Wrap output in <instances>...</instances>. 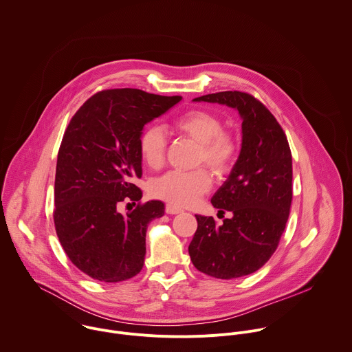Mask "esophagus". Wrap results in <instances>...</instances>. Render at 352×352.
<instances>
[{"instance_id": "34e87169", "label": "esophagus", "mask_w": 352, "mask_h": 352, "mask_svg": "<svg viewBox=\"0 0 352 352\" xmlns=\"http://www.w3.org/2000/svg\"><path fill=\"white\" fill-rule=\"evenodd\" d=\"M182 210L174 204H166V213L168 214H177V213H181Z\"/></svg>"}]
</instances>
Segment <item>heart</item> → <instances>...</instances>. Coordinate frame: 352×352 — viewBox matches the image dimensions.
I'll list each match as a JSON object with an SVG mask.
<instances>
[{"mask_svg": "<svg viewBox=\"0 0 352 352\" xmlns=\"http://www.w3.org/2000/svg\"><path fill=\"white\" fill-rule=\"evenodd\" d=\"M175 128L197 141L200 162L217 174L226 173L235 160L238 144L223 132V122L214 114L204 110H192L175 121ZM166 135L160 126H148L139 140L142 160L152 168L160 167L166 155ZM212 179L207 170L168 171L151 185V193L177 206H190L211 189Z\"/></svg>", "mask_w": 352, "mask_h": 352, "instance_id": "heart-1", "label": "heart"}]
</instances>
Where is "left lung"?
I'll return each instance as SVG.
<instances>
[{
	"mask_svg": "<svg viewBox=\"0 0 352 352\" xmlns=\"http://www.w3.org/2000/svg\"><path fill=\"white\" fill-rule=\"evenodd\" d=\"M195 102L226 104L242 118L239 156L211 199L219 212L232 213L217 226L196 214L189 245L193 265L216 279H235L258 271L275 253L292 200V157L276 118L254 96L239 91L204 95Z\"/></svg>",
	"mask_w": 352,
	"mask_h": 352,
	"instance_id": "1",
	"label": "left lung"
}]
</instances>
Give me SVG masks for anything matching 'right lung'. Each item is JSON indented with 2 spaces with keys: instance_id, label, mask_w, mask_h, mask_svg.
<instances>
[{
  "instance_id": "right-lung-1",
  "label": "right lung",
  "mask_w": 352,
  "mask_h": 352,
  "mask_svg": "<svg viewBox=\"0 0 352 352\" xmlns=\"http://www.w3.org/2000/svg\"><path fill=\"white\" fill-rule=\"evenodd\" d=\"M136 88L107 89L91 96L73 116L58 151L54 224L72 263L95 280L117 283L144 265L148 224L164 214L157 200L126 214L122 201H140L139 140L144 125L177 104Z\"/></svg>"
}]
</instances>
